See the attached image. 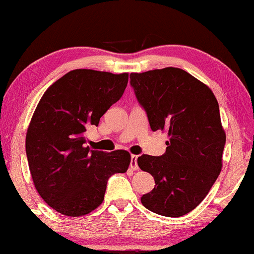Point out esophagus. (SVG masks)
Segmentation results:
<instances>
[{"label":"esophagus","instance_id":"obj_1","mask_svg":"<svg viewBox=\"0 0 254 254\" xmlns=\"http://www.w3.org/2000/svg\"><path fill=\"white\" fill-rule=\"evenodd\" d=\"M130 169L131 170L139 169V166H137V156L136 155H131V157H130Z\"/></svg>","mask_w":254,"mask_h":254}]
</instances>
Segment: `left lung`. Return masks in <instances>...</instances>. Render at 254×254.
I'll list each match as a JSON object with an SVG mask.
<instances>
[{"label": "left lung", "instance_id": "left-lung-1", "mask_svg": "<svg viewBox=\"0 0 254 254\" xmlns=\"http://www.w3.org/2000/svg\"><path fill=\"white\" fill-rule=\"evenodd\" d=\"M130 85L151 130L169 136L163 155L137 157L140 169L155 180L141 203L161 216L187 215L205 198L222 170L226 135L218 101L205 84L177 67L130 73Z\"/></svg>", "mask_w": 254, "mask_h": 254}]
</instances>
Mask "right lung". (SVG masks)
<instances>
[{
	"mask_svg": "<svg viewBox=\"0 0 254 254\" xmlns=\"http://www.w3.org/2000/svg\"><path fill=\"white\" fill-rule=\"evenodd\" d=\"M127 83L128 73L78 68L55 81L36 107L25 137L29 169L42 198L62 215L93 211L103 203L108 179L128 169V151L91 150L85 136Z\"/></svg>",
	"mask_w": 254,
	"mask_h": 254,
	"instance_id": "right-lung-1",
	"label": "right lung"
}]
</instances>
